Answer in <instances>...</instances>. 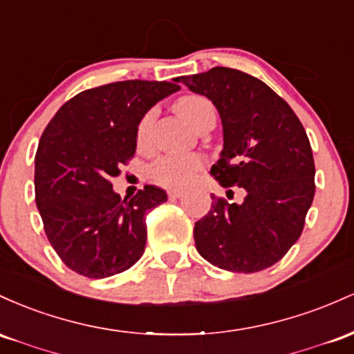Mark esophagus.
<instances>
[{
  "mask_svg": "<svg viewBox=\"0 0 354 354\" xmlns=\"http://www.w3.org/2000/svg\"><path fill=\"white\" fill-rule=\"evenodd\" d=\"M167 196H169V198H178V197L184 196V192H182V190H178V189H172V190H169V192H167Z\"/></svg>",
  "mask_w": 354,
  "mask_h": 354,
  "instance_id": "esophagus-1",
  "label": "esophagus"
}]
</instances>
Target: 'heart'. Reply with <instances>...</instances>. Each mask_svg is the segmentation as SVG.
<instances>
[{
  "label": "heart",
  "mask_w": 354,
  "mask_h": 354,
  "mask_svg": "<svg viewBox=\"0 0 354 354\" xmlns=\"http://www.w3.org/2000/svg\"><path fill=\"white\" fill-rule=\"evenodd\" d=\"M210 105V102L201 95H187L176 102V112L189 122L190 125L196 122L197 115ZM156 110H149L137 127V144L145 145L152 130ZM204 167V160L198 156H164L156 160L150 167L149 174L153 182L169 189L185 187L196 178L198 170Z\"/></svg>",
  "instance_id": "1"
}]
</instances>
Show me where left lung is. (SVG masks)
Segmentation results:
<instances>
[{"label":"left lung","mask_w":354,"mask_h":354,"mask_svg":"<svg viewBox=\"0 0 354 354\" xmlns=\"http://www.w3.org/2000/svg\"><path fill=\"white\" fill-rule=\"evenodd\" d=\"M180 80L219 110L224 149L210 174L222 187L245 190L242 204L212 194L207 216L194 227L197 251L225 271L271 268L299 239L315 198L304 127L279 95L239 70L216 66Z\"/></svg>","instance_id":"8db88e82"}]
</instances>
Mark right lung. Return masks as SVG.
<instances>
[{"mask_svg": "<svg viewBox=\"0 0 354 354\" xmlns=\"http://www.w3.org/2000/svg\"><path fill=\"white\" fill-rule=\"evenodd\" d=\"M170 82L127 80L75 95L55 113L35 156V201L46 237L71 271L91 279L124 272L142 257L145 216L167 194L145 185L122 201L110 178L133 158L137 127Z\"/></svg>", "mask_w": 354, "mask_h": 354, "instance_id": "add662e5", "label": "right lung"}]
</instances>
